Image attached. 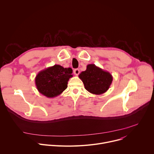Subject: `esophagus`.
Listing matches in <instances>:
<instances>
[{
  "label": "esophagus",
  "instance_id": "obj_1",
  "mask_svg": "<svg viewBox=\"0 0 154 154\" xmlns=\"http://www.w3.org/2000/svg\"><path fill=\"white\" fill-rule=\"evenodd\" d=\"M74 73L75 75H78L79 74V73H80V70H79V69H74Z\"/></svg>",
  "mask_w": 154,
  "mask_h": 154
}]
</instances>
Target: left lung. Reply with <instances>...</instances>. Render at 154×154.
Returning <instances> with one entry per match:
<instances>
[{"label": "left lung", "mask_w": 154, "mask_h": 154, "mask_svg": "<svg viewBox=\"0 0 154 154\" xmlns=\"http://www.w3.org/2000/svg\"><path fill=\"white\" fill-rule=\"evenodd\" d=\"M79 77L83 82L85 88L90 93L100 95L105 93L110 86L113 76L94 64H88L86 69L82 71Z\"/></svg>", "instance_id": "8db88e82"}]
</instances>
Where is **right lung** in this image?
Returning <instances> with one entry per match:
<instances>
[{
  "instance_id": "obj_1",
  "label": "right lung",
  "mask_w": 154,
  "mask_h": 154,
  "mask_svg": "<svg viewBox=\"0 0 154 154\" xmlns=\"http://www.w3.org/2000/svg\"><path fill=\"white\" fill-rule=\"evenodd\" d=\"M71 68H64L59 64L39 71L35 82L39 93L48 98L61 94L68 87V82L73 77Z\"/></svg>"
}]
</instances>
